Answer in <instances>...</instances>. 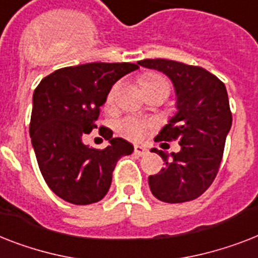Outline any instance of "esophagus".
<instances>
[{
	"label": "esophagus",
	"instance_id": "34e87169",
	"mask_svg": "<svg viewBox=\"0 0 258 258\" xmlns=\"http://www.w3.org/2000/svg\"><path fill=\"white\" fill-rule=\"evenodd\" d=\"M147 152L148 150L146 147H143V146H135V147H134V154H135L136 156H144Z\"/></svg>",
	"mask_w": 258,
	"mask_h": 258
}]
</instances>
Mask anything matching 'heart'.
Here are the masks:
<instances>
[{
	"instance_id": "heart-1",
	"label": "heart",
	"mask_w": 258,
	"mask_h": 258,
	"mask_svg": "<svg viewBox=\"0 0 258 258\" xmlns=\"http://www.w3.org/2000/svg\"><path fill=\"white\" fill-rule=\"evenodd\" d=\"M140 86L143 89L144 94L151 93V91H156V90H163L167 94H169L171 90V83L164 75L159 74V73H147L143 74L139 79ZM119 90V83H114L111 86L110 91H108L107 96H106V106H112L115 100V96ZM148 122L142 120L138 118H124L118 123L119 133L125 136L127 139L138 140L142 138L144 130L147 128Z\"/></svg>"
}]
</instances>
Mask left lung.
<instances>
[{
    "mask_svg": "<svg viewBox=\"0 0 258 258\" xmlns=\"http://www.w3.org/2000/svg\"><path fill=\"white\" fill-rule=\"evenodd\" d=\"M168 75L177 95V114L155 138V142L180 144L171 156L152 148L165 167L148 177L155 198L164 203H185L202 196L219 172L232 112L225 85L200 66L169 59L138 62Z\"/></svg>",
    "mask_w": 258,
    "mask_h": 258,
    "instance_id": "left-lung-1",
    "label": "left lung"
}]
</instances>
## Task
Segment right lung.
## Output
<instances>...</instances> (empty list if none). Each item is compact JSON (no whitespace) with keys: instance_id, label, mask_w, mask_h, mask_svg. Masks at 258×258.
I'll use <instances>...</instances> for the list:
<instances>
[{"instance_id":"add662e5","label":"right lung","mask_w":258,"mask_h":258,"mask_svg":"<svg viewBox=\"0 0 258 258\" xmlns=\"http://www.w3.org/2000/svg\"><path fill=\"white\" fill-rule=\"evenodd\" d=\"M136 69L128 62L70 66L45 77L34 90L31 143L46 184L64 202L87 205L102 200L118 160L133 154V144L112 138L104 125L99 135L110 146L103 150L86 146L83 136L96 128L111 86Z\"/></svg>"}]
</instances>
